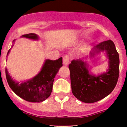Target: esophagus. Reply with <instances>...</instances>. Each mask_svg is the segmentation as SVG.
I'll list each match as a JSON object with an SVG mask.
<instances>
[{
    "instance_id": "obj_1",
    "label": "esophagus",
    "mask_w": 127,
    "mask_h": 127,
    "mask_svg": "<svg viewBox=\"0 0 127 127\" xmlns=\"http://www.w3.org/2000/svg\"><path fill=\"white\" fill-rule=\"evenodd\" d=\"M69 61H70V57L69 56L66 55L64 56L63 58V64L65 65V66H67L69 63Z\"/></svg>"
}]
</instances>
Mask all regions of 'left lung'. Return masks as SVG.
<instances>
[{
	"label": "left lung",
	"mask_w": 127,
	"mask_h": 127,
	"mask_svg": "<svg viewBox=\"0 0 127 127\" xmlns=\"http://www.w3.org/2000/svg\"><path fill=\"white\" fill-rule=\"evenodd\" d=\"M106 51L109 59L106 72L97 76L91 74L88 65L82 60H74L69 65L72 92L75 98L86 103L98 101L113 91L119 75V56L114 43L111 40L96 45L90 52L91 58Z\"/></svg>",
	"instance_id": "8db88e82"
}]
</instances>
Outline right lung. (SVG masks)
Segmentation results:
<instances>
[{"label":"right lung","mask_w":127,"mask_h":127,"mask_svg":"<svg viewBox=\"0 0 127 127\" xmlns=\"http://www.w3.org/2000/svg\"><path fill=\"white\" fill-rule=\"evenodd\" d=\"M22 37L39 39V36L34 33L24 34ZM62 66V57L56 60H46L39 74L30 80L20 84L11 79L7 68L5 69L6 78L10 87L18 96L27 101L39 103L43 101L50 96L54 79Z\"/></svg>","instance_id":"right-lung-1"}]
</instances>
